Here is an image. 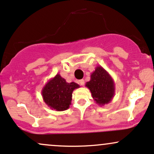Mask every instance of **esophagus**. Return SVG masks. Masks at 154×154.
Here are the masks:
<instances>
[{
	"instance_id": "34e87169",
	"label": "esophagus",
	"mask_w": 154,
	"mask_h": 154,
	"mask_svg": "<svg viewBox=\"0 0 154 154\" xmlns=\"http://www.w3.org/2000/svg\"><path fill=\"white\" fill-rule=\"evenodd\" d=\"M79 84L80 85L83 86L85 85V80L84 79H80V80H79Z\"/></svg>"
}]
</instances>
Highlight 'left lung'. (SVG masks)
I'll return each instance as SVG.
<instances>
[{
    "mask_svg": "<svg viewBox=\"0 0 154 154\" xmlns=\"http://www.w3.org/2000/svg\"><path fill=\"white\" fill-rule=\"evenodd\" d=\"M85 86L91 91L95 103L101 106L111 102L115 94L114 79L100 66H97L92 72L91 80L86 82Z\"/></svg>",
    "mask_w": 154,
    "mask_h": 154,
    "instance_id": "8db88e82",
    "label": "left lung"
}]
</instances>
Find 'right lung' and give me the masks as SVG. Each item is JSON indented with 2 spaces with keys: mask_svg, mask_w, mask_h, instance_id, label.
I'll return each mask as SVG.
<instances>
[{
  "mask_svg": "<svg viewBox=\"0 0 154 154\" xmlns=\"http://www.w3.org/2000/svg\"><path fill=\"white\" fill-rule=\"evenodd\" d=\"M79 88L78 84L74 82H66V79L57 74L48 81L42 89L41 93L44 102L50 109L62 111L69 108L72 93L74 90Z\"/></svg>",
  "mask_w": 154,
  "mask_h": 154,
  "instance_id": "obj_1",
  "label": "right lung"
}]
</instances>
